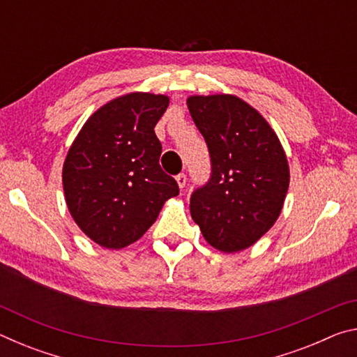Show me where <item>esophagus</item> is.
Listing matches in <instances>:
<instances>
[{
    "label": "esophagus",
    "mask_w": 357,
    "mask_h": 357,
    "mask_svg": "<svg viewBox=\"0 0 357 357\" xmlns=\"http://www.w3.org/2000/svg\"><path fill=\"white\" fill-rule=\"evenodd\" d=\"M176 181H178V185L181 187V189H183V187H185V183H187V176L184 173H179L178 176H176Z\"/></svg>",
    "instance_id": "34e87169"
}]
</instances>
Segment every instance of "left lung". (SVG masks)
Returning <instances> with one entry per match:
<instances>
[{
	"instance_id": "obj_1",
	"label": "left lung",
	"mask_w": 357,
	"mask_h": 357,
	"mask_svg": "<svg viewBox=\"0 0 357 357\" xmlns=\"http://www.w3.org/2000/svg\"><path fill=\"white\" fill-rule=\"evenodd\" d=\"M187 107L211 157L209 179L190 195L192 219L215 249H247L280 214L287 155L266 119L236 96H193Z\"/></svg>"
}]
</instances>
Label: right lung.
<instances>
[{
    "mask_svg": "<svg viewBox=\"0 0 357 357\" xmlns=\"http://www.w3.org/2000/svg\"><path fill=\"white\" fill-rule=\"evenodd\" d=\"M168 98L132 93L99 108L72 143L63 167L66 203L86 236L107 249L140 239L179 193L162 170L154 128Z\"/></svg>",
    "mask_w": 357,
    "mask_h": 357,
    "instance_id": "right-lung-1",
    "label": "right lung"
}]
</instances>
